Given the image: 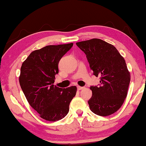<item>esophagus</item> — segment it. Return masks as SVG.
Here are the masks:
<instances>
[{"instance_id":"34e87169","label":"esophagus","mask_w":146,"mask_h":146,"mask_svg":"<svg viewBox=\"0 0 146 146\" xmlns=\"http://www.w3.org/2000/svg\"><path fill=\"white\" fill-rule=\"evenodd\" d=\"M84 88V87H82V86H77V90H82Z\"/></svg>"}]
</instances>
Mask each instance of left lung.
<instances>
[{
	"label": "left lung",
	"instance_id": "left-lung-1",
	"mask_svg": "<svg viewBox=\"0 0 146 146\" xmlns=\"http://www.w3.org/2000/svg\"><path fill=\"white\" fill-rule=\"evenodd\" d=\"M86 55L90 69L100 77L98 86H90L92 96L89 99L90 110L101 116L114 114L125 99L130 73L125 61L114 45L100 39L76 43Z\"/></svg>",
	"mask_w": 146,
	"mask_h": 146
}]
</instances>
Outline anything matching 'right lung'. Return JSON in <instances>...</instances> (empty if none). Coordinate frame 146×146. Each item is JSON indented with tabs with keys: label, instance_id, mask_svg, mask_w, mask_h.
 I'll use <instances>...</instances> for the list:
<instances>
[{
	"label": "right lung",
	"instance_id": "right-lung-1",
	"mask_svg": "<svg viewBox=\"0 0 146 146\" xmlns=\"http://www.w3.org/2000/svg\"><path fill=\"white\" fill-rule=\"evenodd\" d=\"M73 45H47L34 50L21 68L19 84L23 93L30 105L47 121L64 118L76 95V86L62 89L52 84L58 73L59 61Z\"/></svg>",
	"mask_w": 146,
	"mask_h": 146
}]
</instances>
